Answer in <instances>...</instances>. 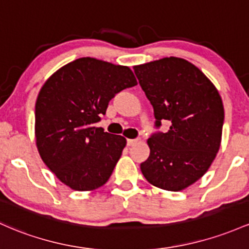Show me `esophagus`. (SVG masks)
Instances as JSON below:
<instances>
[{
  "label": "esophagus",
  "mask_w": 249,
  "mask_h": 249,
  "mask_svg": "<svg viewBox=\"0 0 249 249\" xmlns=\"http://www.w3.org/2000/svg\"><path fill=\"white\" fill-rule=\"evenodd\" d=\"M137 142H138V139H126V145L131 146V145H133L135 143H137Z\"/></svg>",
  "instance_id": "obj_1"
}]
</instances>
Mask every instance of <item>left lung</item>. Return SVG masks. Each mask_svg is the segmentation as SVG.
<instances>
[{
	"mask_svg": "<svg viewBox=\"0 0 249 249\" xmlns=\"http://www.w3.org/2000/svg\"><path fill=\"white\" fill-rule=\"evenodd\" d=\"M154 107L155 127L168 132L147 139L149 158L141 164L147 182L179 191L200 179L220 149L225 110L217 89L197 67L181 58H164L133 67Z\"/></svg>",
	"mask_w": 249,
	"mask_h": 249,
	"instance_id": "1",
	"label": "left lung"
}]
</instances>
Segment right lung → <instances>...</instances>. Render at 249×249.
Wrapping results in <instances>:
<instances>
[{
	"label": "right lung",
	"instance_id": "add662e5",
	"mask_svg": "<svg viewBox=\"0 0 249 249\" xmlns=\"http://www.w3.org/2000/svg\"><path fill=\"white\" fill-rule=\"evenodd\" d=\"M137 85L132 71L80 58L46 81L35 104V136L43 163L62 183L94 190L110 178L126 139L95 127L108 103Z\"/></svg>",
	"mask_w": 249,
	"mask_h": 249
}]
</instances>
